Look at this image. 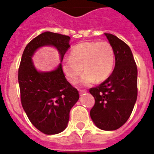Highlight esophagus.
Listing matches in <instances>:
<instances>
[{
  "label": "esophagus",
  "mask_w": 154,
  "mask_h": 154,
  "mask_svg": "<svg viewBox=\"0 0 154 154\" xmlns=\"http://www.w3.org/2000/svg\"><path fill=\"white\" fill-rule=\"evenodd\" d=\"M79 92H80V95H82V94H84V93H86V92H87V90H86V89H80Z\"/></svg>",
  "instance_id": "1"
}]
</instances>
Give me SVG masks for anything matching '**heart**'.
<instances>
[{
	"mask_svg": "<svg viewBox=\"0 0 154 154\" xmlns=\"http://www.w3.org/2000/svg\"><path fill=\"white\" fill-rule=\"evenodd\" d=\"M115 54L112 45L107 41L83 42L71 49L69 57L62 62V71L68 81L75 85L82 70L81 83L88 85L106 80L112 73ZM83 67H82V66Z\"/></svg>",
	"mask_w": 154,
	"mask_h": 154,
	"instance_id": "b5f03b06",
	"label": "heart"
}]
</instances>
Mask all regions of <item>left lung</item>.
<instances>
[{
    "mask_svg": "<svg viewBox=\"0 0 154 154\" xmlns=\"http://www.w3.org/2000/svg\"><path fill=\"white\" fill-rule=\"evenodd\" d=\"M112 45L116 66L109 77L89 92L95 99L90 116L103 131H115L130 118L138 96V69L129 46L112 34L105 33Z\"/></svg>",
    "mask_w": 154,
    "mask_h": 154,
    "instance_id": "left-lung-1",
    "label": "left lung"
}]
</instances>
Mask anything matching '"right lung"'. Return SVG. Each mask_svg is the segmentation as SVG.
I'll list each match as a JSON object with an SVG mask.
<instances>
[{"mask_svg": "<svg viewBox=\"0 0 154 154\" xmlns=\"http://www.w3.org/2000/svg\"><path fill=\"white\" fill-rule=\"evenodd\" d=\"M70 37L46 32L26 46L18 70L22 107L34 127L46 134H56L66 129L69 112L79 99L77 88L66 80L60 63L55 70L38 72L32 57L43 46L56 47L62 62L69 48Z\"/></svg>", "mask_w": 154, "mask_h": 154, "instance_id": "right-lung-1", "label": "right lung"}]
</instances>
